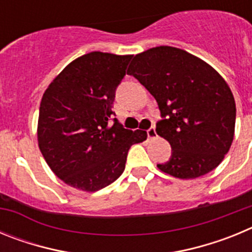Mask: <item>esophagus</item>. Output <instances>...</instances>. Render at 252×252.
I'll list each match as a JSON object with an SVG mask.
<instances>
[{"instance_id":"34e87169","label":"esophagus","mask_w":252,"mask_h":252,"mask_svg":"<svg viewBox=\"0 0 252 252\" xmlns=\"http://www.w3.org/2000/svg\"><path fill=\"white\" fill-rule=\"evenodd\" d=\"M148 137L149 139H155V137H158L157 131H155V127H154V126H151L148 130Z\"/></svg>"}]
</instances>
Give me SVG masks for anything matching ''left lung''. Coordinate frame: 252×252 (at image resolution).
I'll return each mask as SVG.
<instances>
[{
    "label": "left lung",
    "instance_id": "left-lung-1",
    "mask_svg": "<svg viewBox=\"0 0 252 252\" xmlns=\"http://www.w3.org/2000/svg\"><path fill=\"white\" fill-rule=\"evenodd\" d=\"M127 74L159 106L157 133L169 141L171 157L158 168L180 179L217 168L230 150L236 121L235 98L223 78L206 62L173 46L135 55Z\"/></svg>",
    "mask_w": 252,
    "mask_h": 252
}]
</instances>
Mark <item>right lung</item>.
Here are the masks:
<instances>
[{"label":"right lung","mask_w":252,"mask_h":252,"mask_svg":"<svg viewBox=\"0 0 252 252\" xmlns=\"http://www.w3.org/2000/svg\"><path fill=\"white\" fill-rule=\"evenodd\" d=\"M130 60L131 55L88 53L68 64L43 94L39 148L68 186L84 192L110 186L124 173L131 146L148 137L113 119L116 88Z\"/></svg>","instance_id":"right-lung-1"}]
</instances>
